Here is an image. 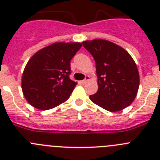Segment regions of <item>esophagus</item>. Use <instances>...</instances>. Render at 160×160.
Returning a JSON list of instances; mask_svg holds the SVG:
<instances>
[{"mask_svg":"<svg viewBox=\"0 0 160 160\" xmlns=\"http://www.w3.org/2000/svg\"><path fill=\"white\" fill-rule=\"evenodd\" d=\"M89 80H90V76H86V78H85L84 80H82V81H81V82L82 83V84H85V83H87Z\"/></svg>","mask_w":160,"mask_h":160,"instance_id":"34e87169","label":"esophagus"}]
</instances>
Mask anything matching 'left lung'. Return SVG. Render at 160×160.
Wrapping results in <instances>:
<instances>
[{
	"instance_id": "1",
	"label": "left lung",
	"mask_w": 160,
	"mask_h": 160,
	"mask_svg": "<svg viewBox=\"0 0 160 160\" xmlns=\"http://www.w3.org/2000/svg\"><path fill=\"white\" fill-rule=\"evenodd\" d=\"M82 46L95 61L98 90L90 100L107 111L123 110L135 100L139 74L135 61L123 48L103 39L85 41Z\"/></svg>"
}]
</instances>
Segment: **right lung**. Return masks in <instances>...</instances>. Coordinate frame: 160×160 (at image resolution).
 Instances as JSON below:
<instances>
[{"instance_id":"obj_1","label":"right lung","mask_w":160,"mask_h":160,"mask_svg":"<svg viewBox=\"0 0 160 160\" xmlns=\"http://www.w3.org/2000/svg\"><path fill=\"white\" fill-rule=\"evenodd\" d=\"M81 47L79 42H56L29 59L22 74V88L31 106L46 111L70 98L77 85L69 77L70 61Z\"/></svg>"}]
</instances>
